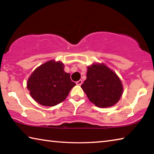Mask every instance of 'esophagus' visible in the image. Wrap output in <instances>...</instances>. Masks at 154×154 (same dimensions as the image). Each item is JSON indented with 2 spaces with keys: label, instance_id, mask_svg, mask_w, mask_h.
Instances as JSON below:
<instances>
[{
  "label": "esophagus",
  "instance_id": "obj_1",
  "mask_svg": "<svg viewBox=\"0 0 154 154\" xmlns=\"http://www.w3.org/2000/svg\"><path fill=\"white\" fill-rule=\"evenodd\" d=\"M82 83H83V81L82 79H80L79 81H77V82H76V84L78 85H81L82 84Z\"/></svg>",
  "mask_w": 154,
  "mask_h": 154
}]
</instances>
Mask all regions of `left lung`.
I'll return each mask as SVG.
<instances>
[{
	"label": "left lung",
	"mask_w": 154,
	"mask_h": 154,
	"mask_svg": "<svg viewBox=\"0 0 154 154\" xmlns=\"http://www.w3.org/2000/svg\"><path fill=\"white\" fill-rule=\"evenodd\" d=\"M87 69V79L82 88L89 100L99 108L116 105L124 90L118 75L103 63H93Z\"/></svg>",
	"instance_id": "8db88e82"
}]
</instances>
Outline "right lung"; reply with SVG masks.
<instances>
[{
  "label": "right lung",
  "mask_w": 154,
  "mask_h": 154,
  "mask_svg": "<svg viewBox=\"0 0 154 154\" xmlns=\"http://www.w3.org/2000/svg\"><path fill=\"white\" fill-rule=\"evenodd\" d=\"M61 61L49 60L38 66L27 81V88L36 103L53 106L64 101L75 85Z\"/></svg>",
  "instance_id": "right-lung-1"
}]
</instances>
